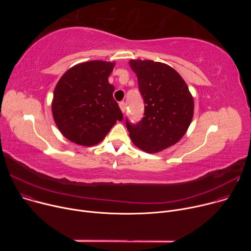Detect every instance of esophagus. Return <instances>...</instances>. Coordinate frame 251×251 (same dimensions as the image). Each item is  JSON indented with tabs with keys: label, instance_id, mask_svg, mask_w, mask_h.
<instances>
[{
	"label": "esophagus",
	"instance_id": "esophagus-1",
	"mask_svg": "<svg viewBox=\"0 0 251 251\" xmlns=\"http://www.w3.org/2000/svg\"><path fill=\"white\" fill-rule=\"evenodd\" d=\"M119 106H120V109L122 110V112H125V110H126V103L124 101H121L119 103Z\"/></svg>",
	"mask_w": 251,
	"mask_h": 251
}]
</instances>
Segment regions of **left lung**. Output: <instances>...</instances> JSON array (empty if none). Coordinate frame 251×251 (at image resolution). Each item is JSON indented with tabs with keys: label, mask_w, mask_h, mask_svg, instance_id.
<instances>
[{
	"label": "left lung",
	"mask_w": 251,
	"mask_h": 251,
	"mask_svg": "<svg viewBox=\"0 0 251 251\" xmlns=\"http://www.w3.org/2000/svg\"><path fill=\"white\" fill-rule=\"evenodd\" d=\"M143 97L144 117L126 126L134 144L147 153L175 145L187 132L194 115V99L182 76L171 66L153 60L132 59Z\"/></svg>",
	"instance_id": "obj_1"
}]
</instances>
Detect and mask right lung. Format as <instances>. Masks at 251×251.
<instances>
[{
    "label": "right lung",
    "instance_id": "add662e5",
    "mask_svg": "<svg viewBox=\"0 0 251 251\" xmlns=\"http://www.w3.org/2000/svg\"><path fill=\"white\" fill-rule=\"evenodd\" d=\"M114 62L91 60L68 69L57 82L52 99L56 126L69 141L93 146L104 139L122 111L108 82Z\"/></svg>",
    "mask_w": 251,
    "mask_h": 251
}]
</instances>
